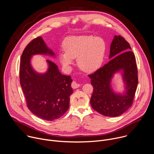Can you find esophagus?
<instances>
[{
	"instance_id": "obj_1",
	"label": "esophagus",
	"mask_w": 154,
	"mask_h": 154,
	"mask_svg": "<svg viewBox=\"0 0 154 154\" xmlns=\"http://www.w3.org/2000/svg\"><path fill=\"white\" fill-rule=\"evenodd\" d=\"M80 86V84H79L78 83H77L75 81H73L71 83V87L73 88V89H76V88H78L79 86Z\"/></svg>"
}]
</instances>
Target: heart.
<instances>
[{"label":"heart","mask_w":154,"mask_h":154,"mask_svg":"<svg viewBox=\"0 0 154 154\" xmlns=\"http://www.w3.org/2000/svg\"><path fill=\"white\" fill-rule=\"evenodd\" d=\"M65 53L59 59L62 65L68 68L77 58L79 68L86 72L96 71L101 66L105 53V44L99 37L91 35L71 36L63 42Z\"/></svg>","instance_id":"b5f03b06"}]
</instances>
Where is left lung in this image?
<instances>
[{
  "instance_id": "8db88e82",
  "label": "left lung",
  "mask_w": 154,
  "mask_h": 154,
  "mask_svg": "<svg viewBox=\"0 0 154 154\" xmlns=\"http://www.w3.org/2000/svg\"><path fill=\"white\" fill-rule=\"evenodd\" d=\"M129 43L120 35H115L110 47L108 63L88 75L94 91L90 100L92 108L108 117H117L132 105L138 85L135 57ZM123 70L127 91L123 96L115 94L110 88V80L117 71Z\"/></svg>"
}]
</instances>
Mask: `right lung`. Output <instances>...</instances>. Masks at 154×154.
<instances>
[{
	"label": "right lung",
	"instance_id": "1",
	"mask_svg": "<svg viewBox=\"0 0 154 154\" xmlns=\"http://www.w3.org/2000/svg\"><path fill=\"white\" fill-rule=\"evenodd\" d=\"M37 54H54L46 46L41 37L31 41L24 49L20 59L19 79L26 105L32 113L45 120L53 121L61 117L69 107V96L73 92L70 76L62 75L57 66L47 60L48 71L36 73L30 59Z\"/></svg>",
	"mask_w": 154,
	"mask_h": 154
}]
</instances>
